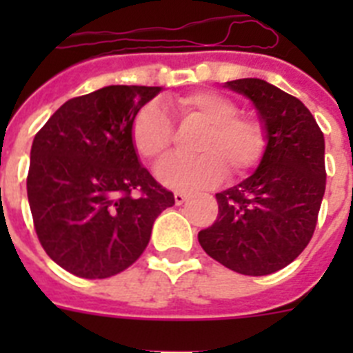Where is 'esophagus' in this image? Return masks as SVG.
<instances>
[{
	"instance_id": "obj_1",
	"label": "esophagus",
	"mask_w": 353,
	"mask_h": 353,
	"mask_svg": "<svg viewBox=\"0 0 353 353\" xmlns=\"http://www.w3.org/2000/svg\"><path fill=\"white\" fill-rule=\"evenodd\" d=\"M187 198H189V196H187V194H183V192H174V203H176V205H182V203H185V201H187Z\"/></svg>"
}]
</instances>
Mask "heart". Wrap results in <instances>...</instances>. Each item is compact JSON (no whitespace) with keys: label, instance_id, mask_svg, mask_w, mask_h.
Wrapping results in <instances>:
<instances>
[{"label":"heart","instance_id":"heart-1","mask_svg":"<svg viewBox=\"0 0 353 353\" xmlns=\"http://www.w3.org/2000/svg\"><path fill=\"white\" fill-rule=\"evenodd\" d=\"M171 109L182 121L205 125L196 141V157H168L155 168L159 182L174 191H198L215 185L230 168L244 174L261 161L267 148V132L254 118L240 117L239 105L214 92H196L179 97ZM134 150L145 161H157L173 139L168 114L157 104L139 109L130 125Z\"/></svg>","mask_w":353,"mask_h":353}]
</instances>
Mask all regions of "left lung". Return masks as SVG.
Returning a JSON list of instances; mask_svg holds the SVG:
<instances>
[{
	"instance_id": "8db88e82",
	"label": "left lung",
	"mask_w": 353,
	"mask_h": 353,
	"mask_svg": "<svg viewBox=\"0 0 353 353\" xmlns=\"http://www.w3.org/2000/svg\"><path fill=\"white\" fill-rule=\"evenodd\" d=\"M248 97L267 148L248 179L217 192L219 215L198 233L208 256L245 276H267L310 244L325 192V139L299 99L263 79L224 83Z\"/></svg>"
}]
</instances>
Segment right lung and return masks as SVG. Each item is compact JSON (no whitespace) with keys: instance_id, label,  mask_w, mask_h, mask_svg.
<instances>
[{"instance_id":"1","label":"right lung","mask_w":353,"mask_h":353,"mask_svg":"<svg viewBox=\"0 0 353 353\" xmlns=\"http://www.w3.org/2000/svg\"><path fill=\"white\" fill-rule=\"evenodd\" d=\"M161 86H104L65 102L37 132L28 201L43 251L74 276L104 279L143 254L173 192L141 166L130 139Z\"/></svg>"}]
</instances>
